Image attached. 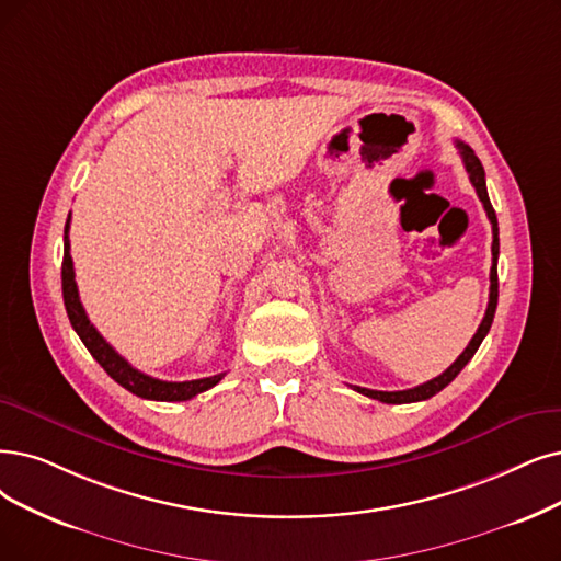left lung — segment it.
<instances>
[{"label":"left lung","mask_w":561,"mask_h":561,"mask_svg":"<svg viewBox=\"0 0 561 561\" xmlns=\"http://www.w3.org/2000/svg\"><path fill=\"white\" fill-rule=\"evenodd\" d=\"M458 149H460V156H462V163H465V170L469 174V182H472V186L477 188V195L483 203V209L492 222V266H490V299H488V308H485V316L474 333V339L469 341V345L465 347V352L456 358V362L446 368L442 375H437L435 379H431V382L425 385H419L414 389H408V391H373V389H364V387H352L354 391L364 393L368 398H375L379 402H387V405H402V402H419V400H428L433 398L435 393H439L446 385H451L456 375L467 366L469 358H472L479 350V345L483 343V339L490 331V324H492V318H495V308H497V257H500V228H497V216H495V209H492L490 205V197H488V188H485V172H483V165L481 161L477 159V153L469 149L465 142H456Z\"/></svg>","instance_id":"8db88e82"}]
</instances>
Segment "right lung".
Segmentation results:
<instances>
[{"instance_id": "obj_1", "label": "right lung", "mask_w": 561, "mask_h": 561, "mask_svg": "<svg viewBox=\"0 0 561 561\" xmlns=\"http://www.w3.org/2000/svg\"><path fill=\"white\" fill-rule=\"evenodd\" d=\"M69 222H71V214H69V220H66V228H64V262H61L64 306H66V312H69L71 327L80 335V341L84 343L89 354H92L103 366V370L112 379H115L117 385H122L126 391L136 393L140 398H147V400H168V402L191 400L193 396L216 387L220 379L226 377V373H218L214 377H203V379H191V382H163V379L149 377V375L133 368L126 358L122 354H117L115 347H112L103 339V335L96 331V327L89 322L87 312L80 304V297H78L73 257H71V241H69Z\"/></svg>"}]
</instances>
